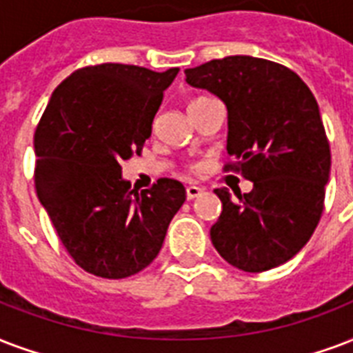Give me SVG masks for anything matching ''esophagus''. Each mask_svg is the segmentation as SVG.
Listing matches in <instances>:
<instances>
[{
	"mask_svg": "<svg viewBox=\"0 0 353 353\" xmlns=\"http://www.w3.org/2000/svg\"><path fill=\"white\" fill-rule=\"evenodd\" d=\"M203 194V188L201 187H196V185H190V187H187V198L188 200H194V198H198V196Z\"/></svg>",
	"mask_w": 353,
	"mask_h": 353,
	"instance_id": "esophagus-1",
	"label": "esophagus"
}]
</instances>
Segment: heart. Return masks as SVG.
<instances>
[{
  "instance_id": "b5f03b06",
  "label": "heart",
  "mask_w": 353,
  "mask_h": 353,
  "mask_svg": "<svg viewBox=\"0 0 353 353\" xmlns=\"http://www.w3.org/2000/svg\"><path fill=\"white\" fill-rule=\"evenodd\" d=\"M198 99H203V98H196V99H192V101H198Z\"/></svg>"
}]
</instances>
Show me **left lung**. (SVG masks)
<instances>
[{
	"instance_id": "1",
	"label": "left lung",
	"mask_w": 353,
	"mask_h": 353,
	"mask_svg": "<svg viewBox=\"0 0 353 353\" xmlns=\"http://www.w3.org/2000/svg\"><path fill=\"white\" fill-rule=\"evenodd\" d=\"M187 83L228 109V155L254 183L248 194L214 188L222 214L212 246L231 266L265 272L307 244L324 209L332 153L313 92L298 75L250 55L185 70Z\"/></svg>"
}]
</instances>
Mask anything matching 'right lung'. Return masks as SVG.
Segmentation results:
<instances>
[{
    "label": "right lung",
    "mask_w": 353,
    "mask_h": 353,
    "mask_svg": "<svg viewBox=\"0 0 353 353\" xmlns=\"http://www.w3.org/2000/svg\"><path fill=\"white\" fill-rule=\"evenodd\" d=\"M177 72L81 68L53 90L37 125V196L66 252L94 276L122 279L146 268L187 198L176 179L139 194L122 177V161L142 152Z\"/></svg>",
    "instance_id": "1"
}]
</instances>
